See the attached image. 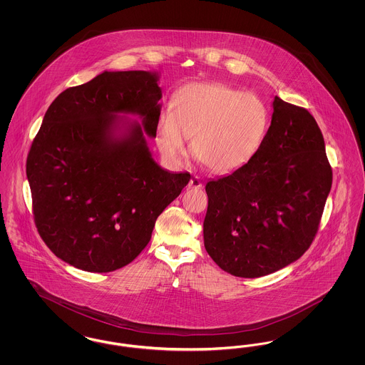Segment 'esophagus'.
<instances>
[{"label": "esophagus", "mask_w": 365, "mask_h": 365, "mask_svg": "<svg viewBox=\"0 0 365 365\" xmlns=\"http://www.w3.org/2000/svg\"><path fill=\"white\" fill-rule=\"evenodd\" d=\"M189 187L190 189H201L202 187V179L200 176H192L189 182Z\"/></svg>", "instance_id": "esophagus-1"}]
</instances>
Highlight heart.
<instances>
[{"instance_id":"1","label":"heart","mask_w":365,"mask_h":365,"mask_svg":"<svg viewBox=\"0 0 365 365\" xmlns=\"http://www.w3.org/2000/svg\"><path fill=\"white\" fill-rule=\"evenodd\" d=\"M269 128V110L260 97L222 83L182 87L157 125V146L171 160L192 155L215 173H231L260 150Z\"/></svg>"}]
</instances>
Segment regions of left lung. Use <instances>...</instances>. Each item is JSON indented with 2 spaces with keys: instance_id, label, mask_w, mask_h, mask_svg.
I'll return each instance as SVG.
<instances>
[{
  "instance_id": "left-lung-1",
  "label": "left lung",
  "mask_w": 365,
  "mask_h": 365,
  "mask_svg": "<svg viewBox=\"0 0 365 365\" xmlns=\"http://www.w3.org/2000/svg\"><path fill=\"white\" fill-rule=\"evenodd\" d=\"M259 153L209 180L204 245L223 271L260 278L311 246L332 185L323 134L312 115L280 100Z\"/></svg>"
}]
</instances>
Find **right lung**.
Here are the masks:
<instances>
[{"label": "right lung", "mask_w": 365, "mask_h": 365, "mask_svg": "<svg viewBox=\"0 0 365 365\" xmlns=\"http://www.w3.org/2000/svg\"><path fill=\"white\" fill-rule=\"evenodd\" d=\"M158 78L156 71H104L64 90L31 145L26 173L35 226L78 269L101 274L130 264L190 180L161 168L146 142L161 112Z\"/></svg>", "instance_id": "1"}]
</instances>
